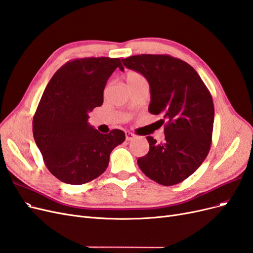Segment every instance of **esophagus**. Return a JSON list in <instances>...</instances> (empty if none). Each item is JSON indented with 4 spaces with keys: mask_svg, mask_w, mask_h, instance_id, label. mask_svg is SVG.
I'll use <instances>...</instances> for the list:
<instances>
[{
    "mask_svg": "<svg viewBox=\"0 0 253 253\" xmlns=\"http://www.w3.org/2000/svg\"><path fill=\"white\" fill-rule=\"evenodd\" d=\"M125 134H126V141H128V142L132 141L133 138H135V134L132 133V132H130V131H126Z\"/></svg>",
    "mask_w": 253,
    "mask_h": 253,
    "instance_id": "esophagus-1",
    "label": "esophagus"
}]
</instances>
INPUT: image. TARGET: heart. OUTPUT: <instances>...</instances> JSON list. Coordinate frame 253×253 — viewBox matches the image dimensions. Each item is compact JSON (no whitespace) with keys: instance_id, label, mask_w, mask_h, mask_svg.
Wrapping results in <instances>:
<instances>
[{"instance_id":"heart-1","label":"heart","mask_w":253,"mask_h":253,"mask_svg":"<svg viewBox=\"0 0 253 253\" xmlns=\"http://www.w3.org/2000/svg\"><path fill=\"white\" fill-rule=\"evenodd\" d=\"M143 76L141 75V73H138L136 71H129L127 75H126V82L127 84H131V83H134L136 82V81H140V80H143Z\"/></svg>"}]
</instances>
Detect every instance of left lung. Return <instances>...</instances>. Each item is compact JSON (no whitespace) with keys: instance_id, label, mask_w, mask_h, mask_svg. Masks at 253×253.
<instances>
[{"instance_id":"8db88e82","label":"left lung","mask_w":253,"mask_h":253,"mask_svg":"<svg viewBox=\"0 0 253 253\" xmlns=\"http://www.w3.org/2000/svg\"><path fill=\"white\" fill-rule=\"evenodd\" d=\"M143 75L150 86L149 112L163 117L165 140L147 136L149 151L137 165L152 181L178 184L197 170L210 150L214 107L199 73L167 54H141L122 60Z\"/></svg>"}]
</instances>
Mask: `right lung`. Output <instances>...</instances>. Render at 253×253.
Masks as SVG:
<instances>
[{
  "label": "right lung",
  "instance_id": "add662e5",
  "mask_svg": "<svg viewBox=\"0 0 253 253\" xmlns=\"http://www.w3.org/2000/svg\"><path fill=\"white\" fill-rule=\"evenodd\" d=\"M121 60L84 58L67 62L48 83L32 121V132L48 170L60 181L82 185L100 176L111 151L125 141L124 131L103 134L88 123L103 104L107 80Z\"/></svg>",
  "mask_w": 253,
  "mask_h": 253
}]
</instances>
